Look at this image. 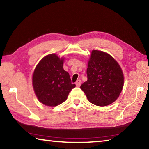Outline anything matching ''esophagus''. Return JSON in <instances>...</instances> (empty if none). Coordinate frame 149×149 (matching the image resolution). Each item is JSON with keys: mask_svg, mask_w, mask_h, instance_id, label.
<instances>
[{"mask_svg": "<svg viewBox=\"0 0 149 149\" xmlns=\"http://www.w3.org/2000/svg\"><path fill=\"white\" fill-rule=\"evenodd\" d=\"M81 80H77L76 82H75V85H76L77 87H79L81 85Z\"/></svg>", "mask_w": 149, "mask_h": 149, "instance_id": "1", "label": "esophagus"}]
</instances>
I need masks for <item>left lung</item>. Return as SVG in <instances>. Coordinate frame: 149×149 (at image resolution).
<instances>
[{"label": "left lung", "instance_id": "left-lung-1", "mask_svg": "<svg viewBox=\"0 0 149 149\" xmlns=\"http://www.w3.org/2000/svg\"><path fill=\"white\" fill-rule=\"evenodd\" d=\"M87 81L80 87L92 104L105 107L117 100L124 77L118 62L111 55L93 50L87 69Z\"/></svg>", "mask_w": 149, "mask_h": 149}]
</instances>
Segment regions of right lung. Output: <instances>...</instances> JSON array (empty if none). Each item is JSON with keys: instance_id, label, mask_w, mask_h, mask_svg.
<instances>
[{"instance_id": "add662e5", "label": "right lung", "mask_w": 149, "mask_h": 149, "mask_svg": "<svg viewBox=\"0 0 149 149\" xmlns=\"http://www.w3.org/2000/svg\"><path fill=\"white\" fill-rule=\"evenodd\" d=\"M64 58L56 54L42 58L34 70L32 84L40 102L48 107H56L67 99L72 84L68 72L63 68Z\"/></svg>"}]
</instances>
